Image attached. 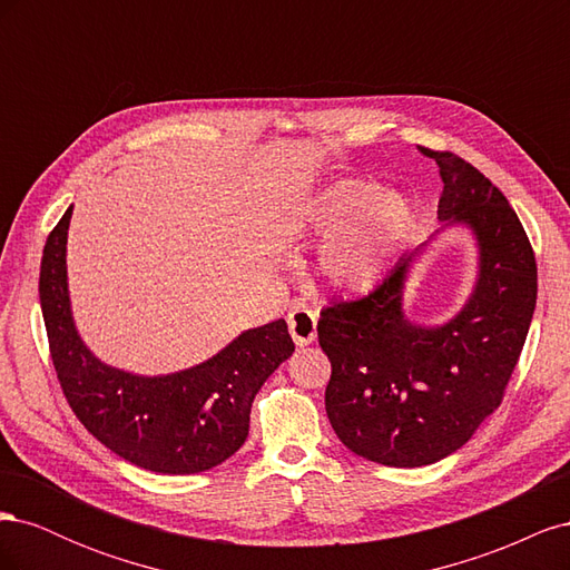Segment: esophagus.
<instances>
[{
	"instance_id": "esophagus-1",
	"label": "esophagus",
	"mask_w": 570,
	"mask_h": 570,
	"mask_svg": "<svg viewBox=\"0 0 570 570\" xmlns=\"http://www.w3.org/2000/svg\"><path fill=\"white\" fill-rule=\"evenodd\" d=\"M316 323H318L316 312H312V308L306 306H295L287 314L289 335L295 340L297 347H306V344H312L316 340Z\"/></svg>"
}]
</instances>
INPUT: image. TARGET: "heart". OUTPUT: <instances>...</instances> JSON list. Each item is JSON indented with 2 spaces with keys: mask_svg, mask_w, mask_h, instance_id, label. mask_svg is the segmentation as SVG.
<instances>
[{
  "mask_svg": "<svg viewBox=\"0 0 570 570\" xmlns=\"http://www.w3.org/2000/svg\"><path fill=\"white\" fill-rule=\"evenodd\" d=\"M308 223L325 239L318 254L323 278L358 292L381 281L411 223V206L396 193H375L366 180H340L314 199Z\"/></svg>",
  "mask_w": 570,
  "mask_h": 570,
  "instance_id": "obj_1",
  "label": "heart"
}]
</instances>
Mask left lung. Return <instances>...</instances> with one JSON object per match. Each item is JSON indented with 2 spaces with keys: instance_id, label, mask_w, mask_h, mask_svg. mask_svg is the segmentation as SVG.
I'll return each instance as SVG.
<instances>
[{
  "instance_id": "8db88e82",
  "label": "left lung",
  "mask_w": 570,
  "mask_h": 570,
  "mask_svg": "<svg viewBox=\"0 0 570 570\" xmlns=\"http://www.w3.org/2000/svg\"><path fill=\"white\" fill-rule=\"evenodd\" d=\"M419 151L440 166L438 218L465 223L478 237L469 304L440 327L404 318L416 247L368 295L325 306L318 321L333 366L325 411L335 435L350 452L394 469L450 456L502 404L538 299L534 252L507 197L454 151Z\"/></svg>"
}]
</instances>
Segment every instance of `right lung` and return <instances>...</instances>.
I'll use <instances>...</instances> for the list:
<instances>
[{
  "mask_svg": "<svg viewBox=\"0 0 570 570\" xmlns=\"http://www.w3.org/2000/svg\"><path fill=\"white\" fill-rule=\"evenodd\" d=\"M73 206L49 233L40 304L49 354L68 406L101 444L140 469L189 475L233 456L249 435V411L266 377L295 352L283 318L254 327L204 364L142 377L101 364L76 333L66 287Z\"/></svg>",
  "mask_w": 570,
  "mask_h": 570,
  "instance_id": "right-lung-1",
  "label": "right lung"
}]
</instances>
